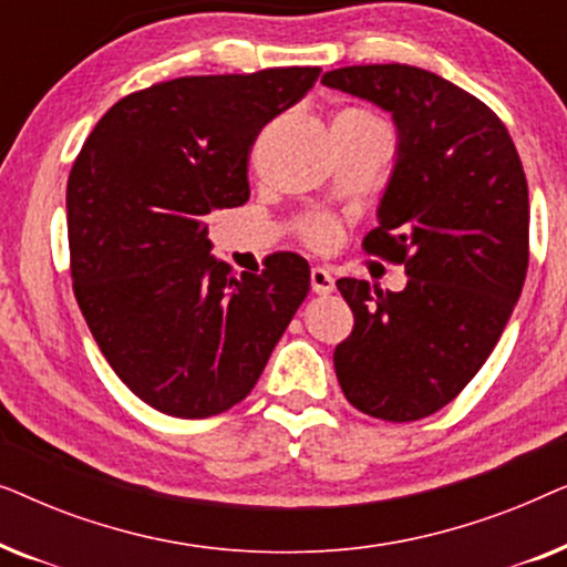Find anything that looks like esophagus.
Masks as SVG:
<instances>
[{"instance_id": "34e87169", "label": "esophagus", "mask_w": 567, "mask_h": 567, "mask_svg": "<svg viewBox=\"0 0 567 567\" xmlns=\"http://www.w3.org/2000/svg\"><path fill=\"white\" fill-rule=\"evenodd\" d=\"M309 284H312V291L315 293H330L336 289V278H332L330 270H324L320 266H315L309 270Z\"/></svg>"}]
</instances>
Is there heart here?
Wrapping results in <instances>:
<instances>
[{
	"mask_svg": "<svg viewBox=\"0 0 567 567\" xmlns=\"http://www.w3.org/2000/svg\"><path fill=\"white\" fill-rule=\"evenodd\" d=\"M338 118H374V115L361 111V107H343L338 111ZM338 237V224L328 219V216H309V219L301 221V239L312 247H328L332 239Z\"/></svg>",
	"mask_w": 567,
	"mask_h": 567,
	"instance_id": "heart-1",
	"label": "heart"
}]
</instances>
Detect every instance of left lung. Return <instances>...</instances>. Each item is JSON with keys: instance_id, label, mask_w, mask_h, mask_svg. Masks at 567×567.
Instances as JSON below:
<instances>
[{"instance_id": "obj_1", "label": "left lung", "mask_w": 567, "mask_h": 567, "mask_svg": "<svg viewBox=\"0 0 567 567\" xmlns=\"http://www.w3.org/2000/svg\"><path fill=\"white\" fill-rule=\"evenodd\" d=\"M400 131L398 165L361 247L405 266L402 291L340 278L353 330L332 361L346 400L379 421L449 405L498 343L529 268V188L506 123L444 76L408 64L332 69Z\"/></svg>"}]
</instances>
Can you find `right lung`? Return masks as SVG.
Instances as JSON below:
<instances>
[{
	"mask_svg": "<svg viewBox=\"0 0 567 567\" xmlns=\"http://www.w3.org/2000/svg\"><path fill=\"white\" fill-rule=\"evenodd\" d=\"M320 66L177 76L118 100L66 185L76 305L121 382L159 413L212 417L243 402L309 291L274 252L235 276L208 255L206 216L250 198L255 138Z\"/></svg>",
	"mask_w": 567,
	"mask_h": 567,
	"instance_id": "right-lung-1",
	"label": "right lung"
}]
</instances>
